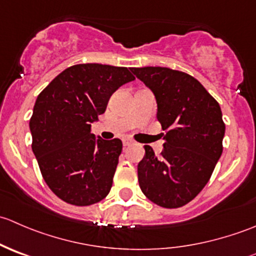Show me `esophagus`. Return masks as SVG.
Masks as SVG:
<instances>
[{"label": "esophagus", "instance_id": "1", "mask_svg": "<svg viewBox=\"0 0 256 256\" xmlns=\"http://www.w3.org/2000/svg\"><path fill=\"white\" fill-rule=\"evenodd\" d=\"M122 144H124V146H130V144H134V141L132 140H130V138H124L122 140Z\"/></svg>", "mask_w": 256, "mask_h": 256}]
</instances>
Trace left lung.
Returning <instances> with one entry per match:
<instances>
[{"instance_id": "left-lung-1", "label": "left lung", "mask_w": 256, "mask_h": 256, "mask_svg": "<svg viewBox=\"0 0 256 256\" xmlns=\"http://www.w3.org/2000/svg\"><path fill=\"white\" fill-rule=\"evenodd\" d=\"M154 92L157 120L166 134L157 157L144 146L138 184L151 202L180 208L204 188L223 152L226 124L218 102L187 73L164 66L131 68Z\"/></svg>"}]
</instances>
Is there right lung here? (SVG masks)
Segmentation results:
<instances>
[{"mask_svg": "<svg viewBox=\"0 0 256 256\" xmlns=\"http://www.w3.org/2000/svg\"><path fill=\"white\" fill-rule=\"evenodd\" d=\"M134 79L125 66L76 64L38 95L30 120L32 150L46 183L64 202L84 207L109 194L122 142L95 140L92 122L112 92Z\"/></svg>", "mask_w": 256, "mask_h": 256, "instance_id": "1", "label": "right lung"}]
</instances>
